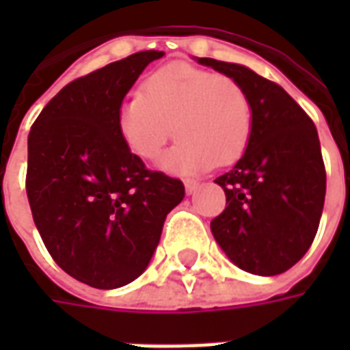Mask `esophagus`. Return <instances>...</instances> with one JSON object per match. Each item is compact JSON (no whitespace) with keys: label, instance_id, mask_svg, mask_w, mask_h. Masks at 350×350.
I'll return each mask as SVG.
<instances>
[{"label":"esophagus","instance_id":"esophagus-1","mask_svg":"<svg viewBox=\"0 0 350 350\" xmlns=\"http://www.w3.org/2000/svg\"><path fill=\"white\" fill-rule=\"evenodd\" d=\"M183 185H185V193H187V195H193V193L200 187V183L195 182V180H185Z\"/></svg>","mask_w":350,"mask_h":350}]
</instances>
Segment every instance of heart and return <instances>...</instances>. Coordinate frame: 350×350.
Masks as SVG:
<instances>
[{
	"instance_id": "1",
	"label": "heart",
	"mask_w": 350,
	"mask_h": 350,
	"mask_svg": "<svg viewBox=\"0 0 350 350\" xmlns=\"http://www.w3.org/2000/svg\"><path fill=\"white\" fill-rule=\"evenodd\" d=\"M178 137L161 167L176 174L232 165L251 140L253 107L250 93L232 77L176 64L153 71L142 93L123 99L118 131L137 157L153 161L170 135Z\"/></svg>"
}]
</instances>
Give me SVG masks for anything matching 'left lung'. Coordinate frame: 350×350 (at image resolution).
I'll use <instances>...</instances> for the list:
<instances>
[{"label": "left lung", "mask_w": 350, "mask_h": 350, "mask_svg": "<svg viewBox=\"0 0 350 350\" xmlns=\"http://www.w3.org/2000/svg\"><path fill=\"white\" fill-rule=\"evenodd\" d=\"M197 62L238 80L253 107L247 150L215 178L227 208L210 223L213 238L238 268L283 273L308 253L323 215L326 172L315 123L283 88L250 67Z\"/></svg>", "instance_id": "8db88e82"}]
</instances>
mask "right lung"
<instances>
[{
  "instance_id": "1",
  "label": "right lung",
  "mask_w": 350,
  "mask_h": 350,
  "mask_svg": "<svg viewBox=\"0 0 350 350\" xmlns=\"http://www.w3.org/2000/svg\"><path fill=\"white\" fill-rule=\"evenodd\" d=\"M159 50L90 72L57 93L27 137L26 191L56 264L95 288H118L148 268L180 180L153 172L123 142L118 110Z\"/></svg>"
}]
</instances>
